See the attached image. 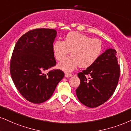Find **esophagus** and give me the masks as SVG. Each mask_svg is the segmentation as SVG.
Listing matches in <instances>:
<instances>
[{
	"label": "esophagus",
	"mask_w": 131,
	"mask_h": 131,
	"mask_svg": "<svg viewBox=\"0 0 131 131\" xmlns=\"http://www.w3.org/2000/svg\"><path fill=\"white\" fill-rule=\"evenodd\" d=\"M73 76V75L71 73H65V77L66 78H69V77H71Z\"/></svg>",
	"instance_id": "esophagus-1"
}]
</instances>
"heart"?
I'll return each instance as SVG.
<instances>
[{
	"label": "heart",
	"mask_w": 131,
	"mask_h": 131,
	"mask_svg": "<svg viewBox=\"0 0 131 131\" xmlns=\"http://www.w3.org/2000/svg\"><path fill=\"white\" fill-rule=\"evenodd\" d=\"M102 42L87 35L71 31L66 35L64 41L58 40L53 45V51L58 61L62 59L71 51L72 56L58 64L65 72H71L78 66L85 69L90 67L99 57L102 51Z\"/></svg>",
	"instance_id": "b5f03b06"
}]
</instances>
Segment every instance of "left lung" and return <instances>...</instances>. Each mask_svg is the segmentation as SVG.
Returning a JSON list of instances; mask_svg holds the SVG:
<instances>
[{
    "label": "left lung",
    "mask_w": 131,
    "mask_h": 131,
    "mask_svg": "<svg viewBox=\"0 0 131 131\" xmlns=\"http://www.w3.org/2000/svg\"><path fill=\"white\" fill-rule=\"evenodd\" d=\"M120 73L117 51L106 50L92 65L78 73L80 84L76 93L79 101L91 108L103 104L115 92Z\"/></svg>",
    "instance_id": "left-lung-1"
}]
</instances>
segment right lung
<instances>
[{
	"label": "right lung",
	"mask_w": 131,
	"mask_h": 131,
	"mask_svg": "<svg viewBox=\"0 0 131 131\" xmlns=\"http://www.w3.org/2000/svg\"><path fill=\"white\" fill-rule=\"evenodd\" d=\"M54 29L36 28L22 36L16 43L9 70L16 88L27 101L39 104L49 99L64 77L56 65L53 45Z\"/></svg>",
	"instance_id": "obj_1"
}]
</instances>
